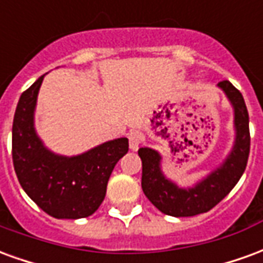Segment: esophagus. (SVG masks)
Returning a JSON list of instances; mask_svg holds the SVG:
<instances>
[{
    "label": "esophagus",
    "mask_w": 263,
    "mask_h": 263,
    "mask_svg": "<svg viewBox=\"0 0 263 263\" xmlns=\"http://www.w3.org/2000/svg\"><path fill=\"white\" fill-rule=\"evenodd\" d=\"M128 138H129V148H131L132 151H137V149L139 148V145H141V141H142L141 134L137 131H132L129 132Z\"/></svg>",
    "instance_id": "1"
}]
</instances>
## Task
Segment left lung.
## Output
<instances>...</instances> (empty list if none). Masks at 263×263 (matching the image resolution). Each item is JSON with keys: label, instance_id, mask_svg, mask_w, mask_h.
<instances>
[{"label": "left lung", "instance_id": "8db88e82", "mask_svg": "<svg viewBox=\"0 0 263 263\" xmlns=\"http://www.w3.org/2000/svg\"><path fill=\"white\" fill-rule=\"evenodd\" d=\"M234 108L235 141L227 159L214 172L193 187H179L166 179L160 169V155L151 148H141L138 155L142 160V190L149 201L163 214L172 217H193L207 213L231 192L242 176L248 162L251 137L249 115L241 92L228 80L218 83Z\"/></svg>", "mask_w": 263, "mask_h": 263}]
</instances>
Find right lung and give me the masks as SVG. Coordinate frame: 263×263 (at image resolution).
Masks as SVG:
<instances>
[{"instance_id":"right-lung-1","label":"right lung","mask_w":263,"mask_h":263,"mask_svg":"<svg viewBox=\"0 0 263 263\" xmlns=\"http://www.w3.org/2000/svg\"><path fill=\"white\" fill-rule=\"evenodd\" d=\"M43 77L22 92L12 124V162L25 193L54 218L77 220L96 213L128 139L108 141L77 156L50 152L36 135L33 114Z\"/></svg>"}]
</instances>
